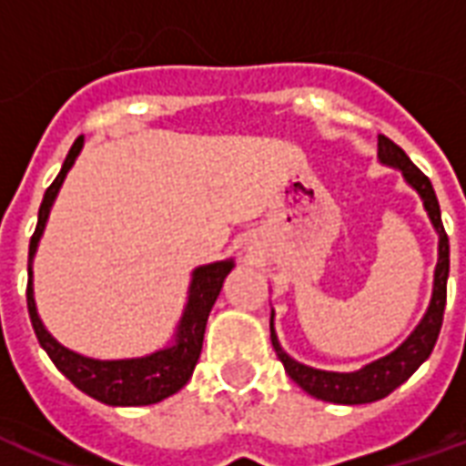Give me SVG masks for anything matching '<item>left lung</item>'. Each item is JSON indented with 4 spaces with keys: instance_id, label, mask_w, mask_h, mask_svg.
Instances as JSON below:
<instances>
[{
    "instance_id": "1",
    "label": "left lung",
    "mask_w": 466,
    "mask_h": 466,
    "mask_svg": "<svg viewBox=\"0 0 466 466\" xmlns=\"http://www.w3.org/2000/svg\"><path fill=\"white\" fill-rule=\"evenodd\" d=\"M379 158L386 166H396L403 170V177L420 193L422 205L431 215L432 225L440 234V258L435 268V289H432L431 308L420 319V325L415 332L400 344L399 350L390 351L389 357L369 364V367L351 371V374H335V371H319L305 364H298L290 360L286 351L280 350L276 332H273V315H271V344L276 350V357L283 361V367L289 376L308 390L310 396L329 403H342V406H360V403H374L389 396L390 390H396L403 381H408L413 371L420 367L422 361L431 357L432 347L438 342L440 328H442V315H445L447 303V273H450V239H447L445 227H442V215H440L438 195L432 190L431 177L425 176L418 166L406 156V151L396 147L389 137H379Z\"/></svg>"
}]
</instances>
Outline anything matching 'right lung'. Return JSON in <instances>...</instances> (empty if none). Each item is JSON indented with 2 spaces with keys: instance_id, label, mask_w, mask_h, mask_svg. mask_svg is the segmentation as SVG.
Returning <instances> with one entry per match:
<instances>
[{
  "instance_id": "obj_1",
  "label": "right lung",
  "mask_w": 466,
  "mask_h": 466,
  "mask_svg": "<svg viewBox=\"0 0 466 466\" xmlns=\"http://www.w3.org/2000/svg\"><path fill=\"white\" fill-rule=\"evenodd\" d=\"M80 148H83V137H77L76 144L70 147L63 168L48 186L44 202L38 208V225H35V232L31 237V244H28V318H31L35 337H38V344L44 347L53 364L60 369V374L66 376L67 381L76 383L83 393L92 396L99 403H106V406H151V403H158V400L173 396L193 376L195 364L200 360L202 337H205L209 310L218 300L222 283H225L227 273L232 271L234 264L232 261H218V264L195 268L186 312H183L180 325H177L176 342L170 344L168 350L154 351V354L141 357V360L97 361L80 357L76 351L66 350L63 344L56 342L48 335V329L44 328V322L38 319V312H35L34 289H31V261H34L38 239L44 234L53 200H56L60 186H63V180H66L67 170L73 168Z\"/></svg>"
}]
</instances>
